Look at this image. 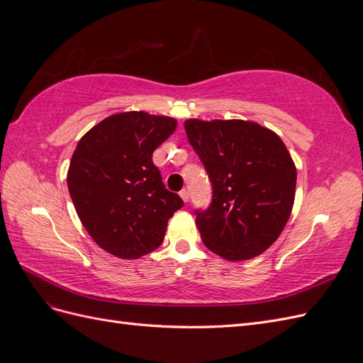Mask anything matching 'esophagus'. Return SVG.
Listing matches in <instances>:
<instances>
[{"label": "esophagus", "instance_id": "obj_1", "mask_svg": "<svg viewBox=\"0 0 363 363\" xmlns=\"http://www.w3.org/2000/svg\"><path fill=\"white\" fill-rule=\"evenodd\" d=\"M180 196H182V200L186 203V201L189 200V192L186 191V189H182V191H180Z\"/></svg>", "mask_w": 363, "mask_h": 363}]
</instances>
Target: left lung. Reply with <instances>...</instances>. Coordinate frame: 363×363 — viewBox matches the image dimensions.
I'll list each match as a JSON object with an SVG mask.
<instances>
[{
	"label": "left lung",
	"mask_w": 363,
	"mask_h": 363,
	"mask_svg": "<svg viewBox=\"0 0 363 363\" xmlns=\"http://www.w3.org/2000/svg\"><path fill=\"white\" fill-rule=\"evenodd\" d=\"M184 130L212 183L211 206L195 211L204 245L227 260L262 255L294 204L296 169L283 140L240 119H188Z\"/></svg>",
	"instance_id": "1"
}]
</instances>
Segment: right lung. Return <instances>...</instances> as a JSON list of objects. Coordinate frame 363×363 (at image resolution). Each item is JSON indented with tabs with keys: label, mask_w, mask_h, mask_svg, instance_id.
<instances>
[{
	"label": "right lung",
	"mask_w": 363,
	"mask_h": 363,
	"mask_svg": "<svg viewBox=\"0 0 363 363\" xmlns=\"http://www.w3.org/2000/svg\"><path fill=\"white\" fill-rule=\"evenodd\" d=\"M175 127L174 118L124 112L101 121L77 144L69 195L87 233L113 256L138 259L155 251L168 219L183 207L152 163V152Z\"/></svg>",
	"instance_id": "right-lung-1"
}]
</instances>
